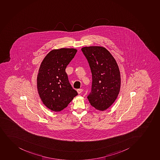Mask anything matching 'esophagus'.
Masks as SVG:
<instances>
[{
    "label": "esophagus",
    "mask_w": 160,
    "mask_h": 160,
    "mask_svg": "<svg viewBox=\"0 0 160 160\" xmlns=\"http://www.w3.org/2000/svg\"><path fill=\"white\" fill-rule=\"evenodd\" d=\"M82 91H83L82 89L80 88V89H78V90H77V92H78V93L79 94H81V92H82Z\"/></svg>",
    "instance_id": "esophagus-1"
}]
</instances>
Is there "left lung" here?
Segmentation results:
<instances>
[{
    "mask_svg": "<svg viewBox=\"0 0 160 160\" xmlns=\"http://www.w3.org/2000/svg\"><path fill=\"white\" fill-rule=\"evenodd\" d=\"M92 74V91L88 98L95 109L104 111L113 104L119 94L121 74L116 60L101 46L82 48Z\"/></svg>",
    "mask_w": 160,
    "mask_h": 160,
    "instance_id": "1",
    "label": "left lung"
}]
</instances>
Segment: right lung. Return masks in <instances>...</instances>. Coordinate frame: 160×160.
<instances>
[{
	"label": "right lung",
	"instance_id": "1",
	"mask_svg": "<svg viewBox=\"0 0 160 160\" xmlns=\"http://www.w3.org/2000/svg\"><path fill=\"white\" fill-rule=\"evenodd\" d=\"M78 50L62 48L53 49L44 58L37 75L39 96L48 109L60 112L66 108L78 93L72 88L65 72Z\"/></svg>",
	"mask_w": 160,
	"mask_h": 160
}]
</instances>
